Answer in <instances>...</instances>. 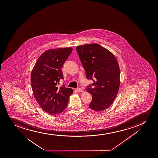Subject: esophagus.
Returning a JSON list of instances; mask_svg holds the SVG:
<instances>
[{
  "mask_svg": "<svg viewBox=\"0 0 158 158\" xmlns=\"http://www.w3.org/2000/svg\"><path fill=\"white\" fill-rule=\"evenodd\" d=\"M76 91L78 93L82 92H83V90L81 89H76Z\"/></svg>",
  "mask_w": 158,
  "mask_h": 158,
  "instance_id": "1",
  "label": "esophagus"
}]
</instances>
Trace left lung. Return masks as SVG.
I'll return each instance as SVG.
<instances>
[{"label":"left lung","mask_w":158,"mask_h":158,"mask_svg":"<svg viewBox=\"0 0 158 158\" xmlns=\"http://www.w3.org/2000/svg\"><path fill=\"white\" fill-rule=\"evenodd\" d=\"M76 51L87 79L93 81L86 88L92 96L89 107L98 112L105 110L112 105L120 87L118 60L110 51L96 43L78 46Z\"/></svg>","instance_id":"left-lung-1"}]
</instances>
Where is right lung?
I'll use <instances>...</instances> for the list:
<instances>
[{
	"instance_id": "obj_1",
	"label": "right lung",
	"mask_w": 158,
	"mask_h": 158,
	"mask_svg": "<svg viewBox=\"0 0 158 158\" xmlns=\"http://www.w3.org/2000/svg\"><path fill=\"white\" fill-rule=\"evenodd\" d=\"M72 47L48 49L39 57L31 73V85L35 98L40 107L50 114L65 110L73 89L58 87L63 79L62 69L72 52Z\"/></svg>"
}]
</instances>
